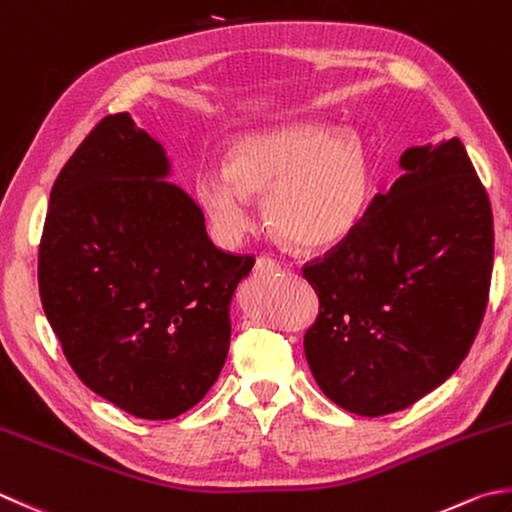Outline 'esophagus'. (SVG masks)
<instances>
[{"instance_id": "esophagus-1", "label": "esophagus", "mask_w": 512, "mask_h": 512, "mask_svg": "<svg viewBox=\"0 0 512 512\" xmlns=\"http://www.w3.org/2000/svg\"><path fill=\"white\" fill-rule=\"evenodd\" d=\"M278 269H281V263H276V260L269 258V256H260L256 260V265H254V272L260 274V276L274 274V272H278Z\"/></svg>"}]
</instances>
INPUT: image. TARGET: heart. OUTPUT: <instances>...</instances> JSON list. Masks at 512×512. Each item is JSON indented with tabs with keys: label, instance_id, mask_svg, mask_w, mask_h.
I'll list each match as a JSON object with an SVG mask.
<instances>
[{
	"label": "heart",
	"instance_id": "1",
	"mask_svg": "<svg viewBox=\"0 0 512 512\" xmlns=\"http://www.w3.org/2000/svg\"><path fill=\"white\" fill-rule=\"evenodd\" d=\"M260 194H267L269 223L296 245H339L370 207L368 142L321 120L285 122L236 138L227 165L202 167L196 176V198L227 243L256 227L252 196Z\"/></svg>",
	"mask_w": 512,
	"mask_h": 512
}]
</instances>
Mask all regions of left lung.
Returning a JSON list of instances; mask_svg holds the SVG:
<instances>
[{"instance_id":"left-lung-1","label":"left lung","mask_w":512,"mask_h":512,"mask_svg":"<svg viewBox=\"0 0 512 512\" xmlns=\"http://www.w3.org/2000/svg\"><path fill=\"white\" fill-rule=\"evenodd\" d=\"M363 223L303 269L321 301L307 365L336 406L383 417L466 359L493 274V209L459 138L403 151Z\"/></svg>"}]
</instances>
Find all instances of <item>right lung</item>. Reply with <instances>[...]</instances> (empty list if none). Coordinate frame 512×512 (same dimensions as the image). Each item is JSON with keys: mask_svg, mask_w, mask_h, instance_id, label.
<instances>
[{"mask_svg": "<svg viewBox=\"0 0 512 512\" xmlns=\"http://www.w3.org/2000/svg\"><path fill=\"white\" fill-rule=\"evenodd\" d=\"M165 147L129 113L104 118L57 176L40 243V296L66 361L138 419L194 408L223 370L231 298L252 256L211 243L169 182Z\"/></svg>", "mask_w": 512, "mask_h": 512, "instance_id": "add662e5", "label": "right lung"}]
</instances>
